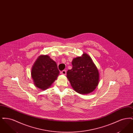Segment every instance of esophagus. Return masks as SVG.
<instances>
[{
  "label": "esophagus",
  "instance_id": "obj_1",
  "mask_svg": "<svg viewBox=\"0 0 133 133\" xmlns=\"http://www.w3.org/2000/svg\"><path fill=\"white\" fill-rule=\"evenodd\" d=\"M61 73L62 74H63V75H66V71L64 70L62 71L61 72Z\"/></svg>",
  "mask_w": 133,
  "mask_h": 133
}]
</instances>
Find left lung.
I'll list each match as a JSON object with an SVG mask.
<instances>
[{
	"mask_svg": "<svg viewBox=\"0 0 133 133\" xmlns=\"http://www.w3.org/2000/svg\"><path fill=\"white\" fill-rule=\"evenodd\" d=\"M72 69L67 72V77L76 92L88 94L95 90L99 84V74L91 57L84 53L73 59Z\"/></svg>",
	"mask_w": 133,
	"mask_h": 133,
	"instance_id": "obj_1",
	"label": "left lung"
}]
</instances>
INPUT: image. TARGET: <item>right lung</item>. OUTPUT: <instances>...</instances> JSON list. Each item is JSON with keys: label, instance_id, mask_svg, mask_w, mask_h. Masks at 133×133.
I'll use <instances>...</instances> for the list:
<instances>
[{"label": "right lung", "instance_id": "1", "mask_svg": "<svg viewBox=\"0 0 133 133\" xmlns=\"http://www.w3.org/2000/svg\"><path fill=\"white\" fill-rule=\"evenodd\" d=\"M57 64L48 55H40L32 68L31 77L36 87L42 90L49 88L57 79Z\"/></svg>", "mask_w": 133, "mask_h": 133}]
</instances>
